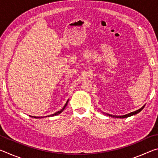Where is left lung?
<instances>
[{
  "mask_svg": "<svg viewBox=\"0 0 158 158\" xmlns=\"http://www.w3.org/2000/svg\"><path fill=\"white\" fill-rule=\"evenodd\" d=\"M146 105H144L142 107L140 108L139 109H138V110L135 111H133V112H131V113H129L127 114H125V115H123V116H115V115H111V114H109L107 113H105V112H103L104 114L106 115V116H108L109 117H113V118H127V117H130V116H134V115L137 114L138 113H139V112L142 110V109L144 108V106H145Z\"/></svg>",
  "mask_w": 158,
  "mask_h": 158,
  "instance_id": "left-lung-1",
  "label": "left lung"
}]
</instances>
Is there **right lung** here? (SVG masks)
<instances>
[{
	"label": "right lung",
	"mask_w": 158,
	"mask_h": 158,
	"mask_svg": "<svg viewBox=\"0 0 158 158\" xmlns=\"http://www.w3.org/2000/svg\"><path fill=\"white\" fill-rule=\"evenodd\" d=\"M68 101H69V99L68 100V101L66 102V103H65V105H64V106L63 107V109H60V111H57V112H56V113H54V114H51V115H49V116H29L30 117H32V118H44V117H51V116H57V115H58V114H60L61 112H62L63 111H64V109H65V107L67 106V105H68Z\"/></svg>",
	"instance_id": "right-lung-1"
}]
</instances>
